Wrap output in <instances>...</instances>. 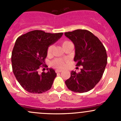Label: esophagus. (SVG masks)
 Wrapping results in <instances>:
<instances>
[{
	"instance_id": "esophagus-1",
	"label": "esophagus",
	"mask_w": 121,
	"mask_h": 121,
	"mask_svg": "<svg viewBox=\"0 0 121 121\" xmlns=\"http://www.w3.org/2000/svg\"><path fill=\"white\" fill-rule=\"evenodd\" d=\"M62 71H63L62 69H56V73H59V72H62Z\"/></svg>"
}]
</instances>
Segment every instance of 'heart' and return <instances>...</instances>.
Returning <instances> with one entry per match:
<instances>
[{
  "mask_svg": "<svg viewBox=\"0 0 121 121\" xmlns=\"http://www.w3.org/2000/svg\"><path fill=\"white\" fill-rule=\"evenodd\" d=\"M70 42H71L68 41V40H65L64 42H63V47ZM53 49H54V46H53V44H51V45H50L48 47V50H47V53H48V56H50L52 54ZM65 62L66 61L65 60L61 59V58H56V59H54V60L52 61V65L54 66L56 68H62L65 66Z\"/></svg>",
  "mask_w": 121,
  "mask_h": 121,
  "instance_id": "obj_1",
  "label": "heart"
}]
</instances>
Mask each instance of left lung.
Returning a JSON list of instances; mask_svg holds the SVG:
<instances>
[{
  "label": "left lung",
  "instance_id": "left-lung-1",
  "mask_svg": "<svg viewBox=\"0 0 121 121\" xmlns=\"http://www.w3.org/2000/svg\"><path fill=\"white\" fill-rule=\"evenodd\" d=\"M64 34L75 45L77 66H82L81 72L71 71L70 78L65 83L71 91L87 92L102 77L107 63L106 50L99 38L87 30H77Z\"/></svg>",
  "mask_w": 121,
  "mask_h": 121
}]
</instances>
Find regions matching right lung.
I'll return each instance as SVG.
<instances>
[{
    "instance_id": "add662e5",
    "label": "right lung",
    "mask_w": 121,
    "mask_h": 121,
    "mask_svg": "<svg viewBox=\"0 0 121 121\" xmlns=\"http://www.w3.org/2000/svg\"><path fill=\"white\" fill-rule=\"evenodd\" d=\"M63 33L51 34L35 30L19 36L11 54L13 72L21 86L31 93H42L52 87L57 73L53 69L48 72L38 71L44 65L47 50L57 41Z\"/></svg>"
}]
</instances>
